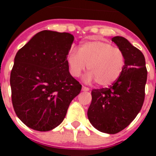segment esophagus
I'll list each match as a JSON object with an SVG mask.
<instances>
[{"label": "esophagus", "mask_w": 156, "mask_h": 156, "mask_svg": "<svg viewBox=\"0 0 156 156\" xmlns=\"http://www.w3.org/2000/svg\"><path fill=\"white\" fill-rule=\"evenodd\" d=\"M82 90H83V91H88V90H89V88L87 87H84V86H83V87H82Z\"/></svg>", "instance_id": "esophagus-1"}]
</instances>
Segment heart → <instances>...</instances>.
Returning a JSON list of instances; mask_svg holds the SVG:
<instances>
[{
  "label": "heart",
  "mask_w": 156,
  "mask_h": 156,
  "mask_svg": "<svg viewBox=\"0 0 156 156\" xmlns=\"http://www.w3.org/2000/svg\"><path fill=\"white\" fill-rule=\"evenodd\" d=\"M69 73L79 77L88 66L89 73L86 76L87 83L96 81L98 85L108 87L114 83L125 67L126 57L122 50L111 44L90 40L80 45V52L71 49L67 56Z\"/></svg>",
  "instance_id": "1"
}]
</instances>
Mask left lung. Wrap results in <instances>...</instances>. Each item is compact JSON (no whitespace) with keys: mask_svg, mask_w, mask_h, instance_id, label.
<instances>
[{"mask_svg":"<svg viewBox=\"0 0 156 156\" xmlns=\"http://www.w3.org/2000/svg\"><path fill=\"white\" fill-rule=\"evenodd\" d=\"M112 41L125 54V67L110 87L92 90L87 116L96 129L114 134L126 128L140 112L145 98L147 71L143 52L126 38L115 36Z\"/></svg>","mask_w":156,"mask_h":156,"instance_id":"left-lung-1","label":"left lung"}]
</instances>
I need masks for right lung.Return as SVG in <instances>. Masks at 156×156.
<instances>
[{
  "instance_id": "add662e5",
  "label": "right lung",
  "mask_w": 156,
  "mask_h": 156,
  "mask_svg": "<svg viewBox=\"0 0 156 156\" xmlns=\"http://www.w3.org/2000/svg\"><path fill=\"white\" fill-rule=\"evenodd\" d=\"M74 37L42 30L17 52L10 73L12 103L29 128L49 131L63 121L82 85L71 76L67 56Z\"/></svg>"
}]
</instances>
